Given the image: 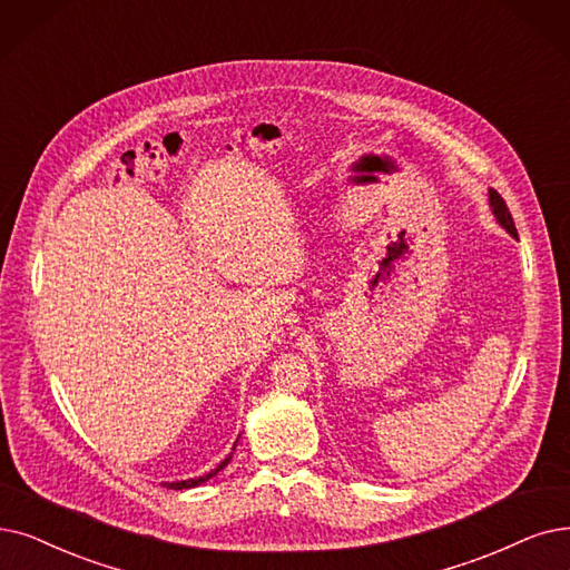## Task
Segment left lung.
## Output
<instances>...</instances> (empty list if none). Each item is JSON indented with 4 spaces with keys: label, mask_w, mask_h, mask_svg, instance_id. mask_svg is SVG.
<instances>
[{
    "label": "left lung",
    "mask_w": 570,
    "mask_h": 570,
    "mask_svg": "<svg viewBox=\"0 0 570 570\" xmlns=\"http://www.w3.org/2000/svg\"><path fill=\"white\" fill-rule=\"evenodd\" d=\"M489 200H491V208H493V215H495V219L500 222V226H503V229H508V234H512L514 238H517V226H514V219H512V215H510V210H508V203L503 200V196H500L498 191H489Z\"/></svg>",
    "instance_id": "obj_1"
}]
</instances>
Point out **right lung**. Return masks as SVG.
Instances as JSON below:
<instances>
[{
    "mask_svg": "<svg viewBox=\"0 0 570 570\" xmlns=\"http://www.w3.org/2000/svg\"><path fill=\"white\" fill-rule=\"evenodd\" d=\"M236 449V446H234ZM229 461H232V453H229V456H226L213 472H208V474H203V476H198V480H187V482H175V484H168V489H191V487H198V484H203V482H208L210 480V476H215L222 468H226V465H229Z\"/></svg>",
    "mask_w": 570,
    "mask_h": 570,
    "instance_id": "1",
    "label": "right lung"
}]
</instances>
